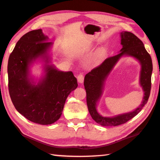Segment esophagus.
I'll return each instance as SVG.
<instances>
[{"mask_svg":"<svg viewBox=\"0 0 160 160\" xmlns=\"http://www.w3.org/2000/svg\"><path fill=\"white\" fill-rule=\"evenodd\" d=\"M77 80L79 81V83H82L84 80V76L82 73H80L79 74L77 75Z\"/></svg>","mask_w":160,"mask_h":160,"instance_id":"obj_1","label":"esophagus"}]
</instances>
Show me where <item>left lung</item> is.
<instances>
[{"label":"left lung","mask_w":160,"mask_h":160,"mask_svg":"<svg viewBox=\"0 0 160 160\" xmlns=\"http://www.w3.org/2000/svg\"><path fill=\"white\" fill-rule=\"evenodd\" d=\"M122 48L120 53L107 58L100 65L88 72L84 78V88L86 92V102L92 118L102 126H118L127 122L140 112L148 100L151 89V75L152 62L150 54L147 52L144 44L133 33L128 31L120 32ZM123 55L132 56L140 62V85L144 92L143 100L140 106L130 112L120 114L113 117H104L97 111V103L103 92L105 80L116 62Z\"/></svg>","instance_id":"8db88e82"}]
</instances>
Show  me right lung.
<instances>
[{
	"label": "right lung",
	"instance_id": "1",
	"mask_svg": "<svg viewBox=\"0 0 160 160\" xmlns=\"http://www.w3.org/2000/svg\"><path fill=\"white\" fill-rule=\"evenodd\" d=\"M41 29L26 33L17 42L9 57V92L15 108L30 121L50 125L61 117L66 99L78 86L72 72L59 71L48 64L47 42ZM38 58L45 62V75L37 85L29 75V67Z\"/></svg>",
	"mask_w": 160,
	"mask_h": 160
}]
</instances>
